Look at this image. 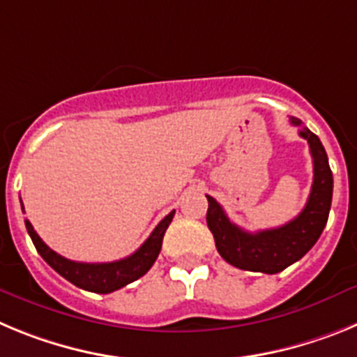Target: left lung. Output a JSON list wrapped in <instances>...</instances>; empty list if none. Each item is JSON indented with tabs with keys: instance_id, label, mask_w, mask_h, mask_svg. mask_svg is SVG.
Returning <instances> with one entry per match:
<instances>
[{
	"instance_id": "obj_1",
	"label": "left lung",
	"mask_w": 357,
	"mask_h": 357,
	"mask_svg": "<svg viewBox=\"0 0 357 357\" xmlns=\"http://www.w3.org/2000/svg\"><path fill=\"white\" fill-rule=\"evenodd\" d=\"M291 125L301 127L298 135L309 143L313 157V185L302 213L277 229L247 232L227 218L223 207L207 197V227L223 259L239 270L261 273H279L289 264L302 259L320 238L326 227L333 200V172L329 168L326 148L318 135L302 127V121L289 118Z\"/></svg>"
}]
</instances>
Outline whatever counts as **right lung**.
<instances>
[{"mask_svg":"<svg viewBox=\"0 0 357 357\" xmlns=\"http://www.w3.org/2000/svg\"><path fill=\"white\" fill-rule=\"evenodd\" d=\"M21 207H23V202H21ZM173 214H175V211H172L164 220H160V223L153 229L150 238L134 254L125 257V259L114 261V263H77V261L66 259V257L59 255L56 252H53L39 238V234L33 230V227H31L28 220H24V225H26L28 234H30L31 241L36 245L40 257L56 273H61L71 284L78 286V288L85 289V291L112 293L116 289L123 288V286L130 284V282L137 280L139 277H143L150 270L151 264L155 263L160 247H162L164 232H166V229L172 223Z\"/></svg>","mask_w":357,"mask_h":357,"instance_id":"obj_1","label":"right lung"}]
</instances>
